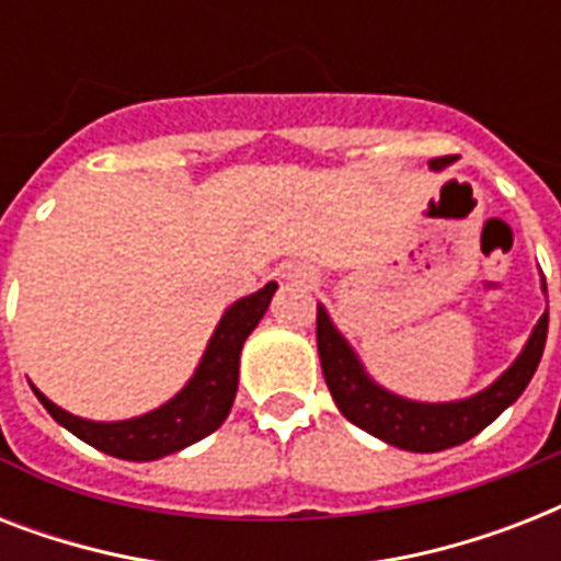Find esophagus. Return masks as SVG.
I'll list each match as a JSON object with an SVG mask.
<instances>
[{"instance_id":"1","label":"esophagus","mask_w":561,"mask_h":561,"mask_svg":"<svg viewBox=\"0 0 561 561\" xmlns=\"http://www.w3.org/2000/svg\"><path fill=\"white\" fill-rule=\"evenodd\" d=\"M288 279L290 282H299V285H308V282H311V273L302 271V267H290Z\"/></svg>"}]
</instances>
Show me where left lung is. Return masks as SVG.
<instances>
[{"label":"left lung","mask_w":561,"mask_h":561,"mask_svg":"<svg viewBox=\"0 0 561 561\" xmlns=\"http://www.w3.org/2000/svg\"><path fill=\"white\" fill-rule=\"evenodd\" d=\"M448 162L451 157H439L427 165L439 171ZM541 290L548 294L545 276H541ZM545 341H548V311L539 317V323L524 343L522 355L510 364V369L497 375L486 390L457 401H413L375 381L367 367L360 364L358 352L337 332L325 306H317V352H320V367H323V378L332 390L334 404L360 431L378 436L387 445L416 454L454 448L492 425L527 390V383L539 369Z\"/></svg>","instance_id":"left-lung-1"}]
</instances>
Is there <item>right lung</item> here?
Listing matches in <instances>:
<instances>
[{
	"instance_id": "add662e5",
	"label": "right lung",
	"mask_w": 561,
	"mask_h": 561,
	"mask_svg": "<svg viewBox=\"0 0 561 561\" xmlns=\"http://www.w3.org/2000/svg\"><path fill=\"white\" fill-rule=\"evenodd\" d=\"M276 288H279L276 282H267L262 290L236 299L215 325L201 364L186 381V387L174 399L153 408L151 413L122 419V422H92V419H81L69 410L57 408L55 401L46 399L34 383H31V390L57 425H64L69 434L110 457L148 462L160 460L165 454L183 451L203 436H209L211 431H218L224 419L229 416L238 392L241 350L271 306Z\"/></svg>"
}]
</instances>
